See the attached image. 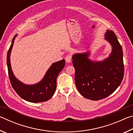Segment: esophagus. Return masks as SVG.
Wrapping results in <instances>:
<instances>
[{
    "label": "esophagus",
    "instance_id": "34e87169",
    "mask_svg": "<svg viewBox=\"0 0 133 133\" xmlns=\"http://www.w3.org/2000/svg\"><path fill=\"white\" fill-rule=\"evenodd\" d=\"M65 60H66V63H70L71 62V57L70 56H67L66 58H65Z\"/></svg>",
    "mask_w": 133,
    "mask_h": 133
}]
</instances>
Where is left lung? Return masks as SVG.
<instances>
[{
  "label": "left lung",
  "mask_w": 133,
  "mask_h": 133,
  "mask_svg": "<svg viewBox=\"0 0 133 133\" xmlns=\"http://www.w3.org/2000/svg\"><path fill=\"white\" fill-rule=\"evenodd\" d=\"M104 36L112 47L109 57L93 61L89 58V51L72 56L76 87L83 97L91 100L110 96L120 85L124 76L123 49L117 37L110 30Z\"/></svg>",
  "instance_id": "left-lung-1"
}]
</instances>
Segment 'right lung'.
I'll return each instance as SVG.
<instances>
[{
  "label": "right lung",
  "instance_id": "add662e5",
  "mask_svg": "<svg viewBox=\"0 0 133 133\" xmlns=\"http://www.w3.org/2000/svg\"><path fill=\"white\" fill-rule=\"evenodd\" d=\"M17 36L16 35L8 51L7 66L9 77L13 89L21 98L31 103L44 102L49 100L53 96L56 90V79L58 74L65 66V60H62L51 65L43 78L35 84H26L15 77L10 64V54L13 43Z\"/></svg>",
  "mask_w": 133,
  "mask_h": 133
}]
</instances>
